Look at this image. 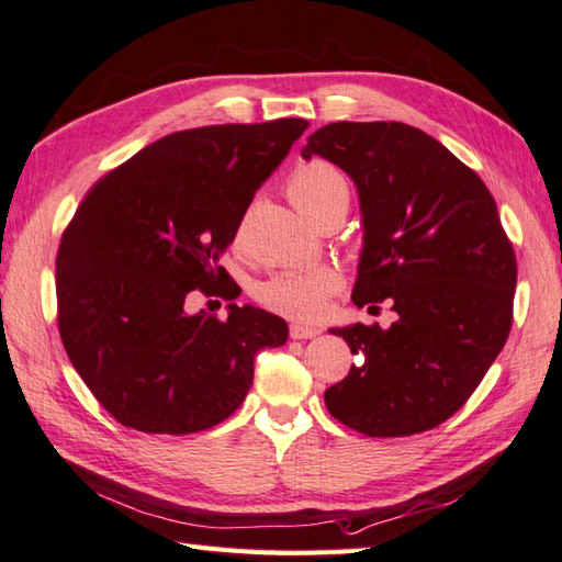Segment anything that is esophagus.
I'll return each mask as SVG.
<instances>
[{
  "mask_svg": "<svg viewBox=\"0 0 562 562\" xmlns=\"http://www.w3.org/2000/svg\"><path fill=\"white\" fill-rule=\"evenodd\" d=\"M319 327H307V325H291V339H313L319 335Z\"/></svg>",
  "mask_w": 562,
  "mask_h": 562,
  "instance_id": "esophagus-1",
  "label": "esophagus"
}]
</instances>
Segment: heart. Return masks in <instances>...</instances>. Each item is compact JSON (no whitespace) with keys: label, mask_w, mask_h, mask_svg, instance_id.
Masks as SVG:
<instances>
[{"label":"heart","mask_w":562,"mask_h":562,"mask_svg":"<svg viewBox=\"0 0 562 562\" xmlns=\"http://www.w3.org/2000/svg\"><path fill=\"white\" fill-rule=\"evenodd\" d=\"M289 196L311 221H319L335 205H349V181L325 159L295 165L289 177ZM337 277L327 269H291L259 283L257 301L269 311L293 319H317L325 313Z\"/></svg>","instance_id":"obj_1"}]
</instances>
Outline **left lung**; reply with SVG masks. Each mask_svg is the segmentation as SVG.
Instances as JSON below:
<instances>
[{
	"instance_id": "8db88e82",
	"label": "left lung",
	"mask_w": 562,
	"mask_h": 562,
	"mask_svg": "<svg viewBox=\"0 0 562 562\" xmlns=\"http://www.w3.org/2000/svg\"><path fill=\"white\" fill-rule=\"evenodd\" d=\"M353 179L363 251L351 301L395 323L331 329L349 375L325 391L329 415L366 437H412L456 415L512 329L517 255L497 203L471 167L425 131L397 121L329 123L307 137Z\"/></svg>"
}]
</instances>
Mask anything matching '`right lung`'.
<instances>
[{"mask_svg":"<svg viewBox=\"0 0 562 562\" xmlns=\"http://www.w3.org/2000/svg\"><path fill=\"white\" fill-rule=\"evenodd\" d=\"M303 119L203 125L143 147L101 177L55 259L57 329L109 415L147 434H193L243 405L255 357L289 325L259 307L189 313L193 293L235 297L221 257Z\"/></svg>","mask_w":562,"mask_h":562,"instance_id":"add662e5","label":"right lung"}]
</instances>
